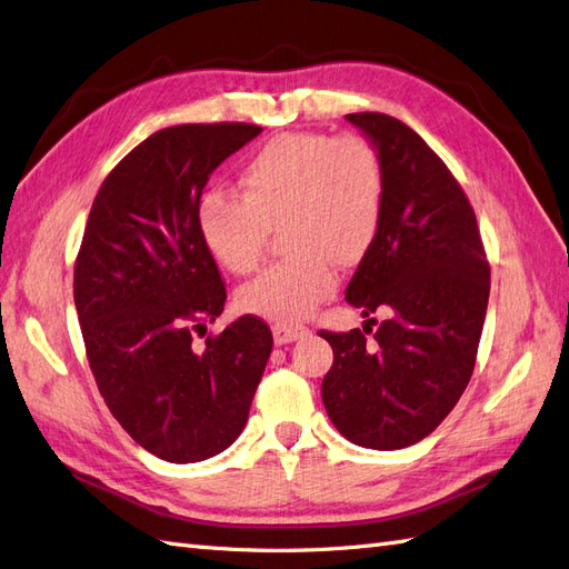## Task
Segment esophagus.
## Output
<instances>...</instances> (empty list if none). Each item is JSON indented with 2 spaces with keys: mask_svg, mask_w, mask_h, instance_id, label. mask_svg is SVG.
Instances as JSON below:
<instances>
[{
  "mask_svg": "<svg viewBox=\"0 0 569 569\" xmlns=\"http://www.w3.org/2000/svg\"><path fill=\"white\" fill-rule=\"evenodd\" d=\"M271 331H273V341L279 343V346H283V343H293V341L302 339L305 333H308V327H302V325H283V322H279V325H273V327H271Z\"/></svg>",
  "mask_w": 569,
  "mask_h": 569,
  "instance_id": "1",
  "label": "esophagus"
}]
</instances>
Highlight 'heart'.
I'll list each match as a JSON object with an SVG mask.
<instances>
[{"label": "heart", "instance_id": "b5f03b06", "mask_svg": "<svg viewBox=\"0 0 569 569\" xmlns=\"http://www.w3.org/2000/svg\"><path fill=\"white\" fill-rule=\"evenodd\" d=\"M242 194L209 187L197 201V232L230 273H250L271 226L290 252L238 293L240 310L293 325L312 315L370 252L385 213V168L358 134L286 132L261 143L240 168Z\"/></svg>", "mask_w": 569, "mask_h": 569}]
</instances>
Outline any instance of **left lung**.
<instances>
[{"label":"left lung","instance_id":"left-lung-1","mask_svg":"<svg viewBox=\"0 0 569 569\" xmlns=\"http://www.w3.org/2000/svg\"><path fill=\"white\" fill-rule=\"evenodd\" d=\"M346 120L368 137L385 168L382 226L346 300L362 317L382 310L387 319L372 341L366 327L319 331L333 351L322 401L346 440L403 449L442 423L471 380L490 267L471 203L440 156L389 114L353 112Z\"/></svg>","mask_w":569,"mask_h":569}]
</instances>
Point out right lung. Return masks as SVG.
Wrapping results in <instances>:
<instances>
[{
	"label": "right lung",
	"instance_id": "right-lung-1",
	"mask_svg": "<svg viewBox=\"0 0 569 569\" xmlns=\"http://www.w3.org/2000/svg\"><path fill=\"white\" fill-rule=\"evenodd\" d=\"M257 134L244 122L178 124L141 141L98 189L77 257L74 305L100 395L134 442L170 463L238 440L273 346L250 315L194 346L226 305L197 201Z\"/></svg>",
	"mask_w": 569,
	"mask_h": 569
}]
</instances>
